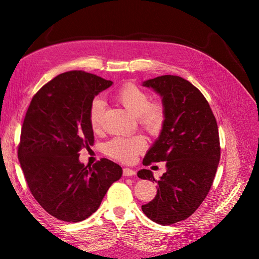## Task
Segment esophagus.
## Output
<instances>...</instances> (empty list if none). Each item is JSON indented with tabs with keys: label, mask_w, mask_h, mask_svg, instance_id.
I'll list each match as a JSON object with an SVG mask.
<instances>
[{
	"label": "esophagus",
	"mask_w": 259,
	"mask_h": 259,
	"mask_svg": "<svg viewBox=\"0 0 259 259\" xmlns=\"http://www.w3.org/2000/svg\"><path fill=\"white\" fill-rule=\"evenodd\" d=\"M136 173H135V170H133V169H131V168H127V167H125V168H123V175L124 176H134Z\"/></svg>",
	"instance_id": "esophagus-1"
}]
</instances>
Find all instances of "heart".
<instances>
[{"label":"heart","instance_id":"obj_1","mask_svg":"<svg viewBox=\"0 0 259 259\" xmlns=\"http://www.w3.org/2000/svg\"><path fill=\"white\" fill-rule=\"evenodd\" d=\"M115 99L133 115L137 116L138 124L150 134H159L165 123V107L160 100L149 101V94L133 83L124 84L116 91ZM105 112V101L94 99L89 110L90 124L94 131H98ZM147 143L143 136L114 137L105 146V152L111 158L123 163L134 161L136 155L143 152Z\"/></svg>","mask_w":259,"mask_h":259}]
</instances>
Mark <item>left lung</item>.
I'll list each match as a JSON object with an SVG mask.
<instances>
[{
	"instance_id": "1",
	"label": "left lung",
	"mask_w": 259,
	"mask_h": 259,
	"mask_svg": "<svg viewBox=\"0 0 259 259\" xmlns=\"http://www.w3.org/2000/svg\"><path fill=\"white\" fill-rule=\"evenodd\" d=\"M162 97L165 123L143 164L165 162L166 171L155 180L150 169L137 176L158 183L152 201L142 205L145 215L167 226L185 221L204 201L221 159L218 126L203 94L177 75H161L143 83Z\"/></svg>"
}]
</instances>
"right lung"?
<instances>
[{
	"instance_id": "add662e5",
	"label": "right lung",
	"mask_w": 259,
	"mask_h": 259,
	"mask_svg": "<svg viewBox=\"0 0 259 259\" xmlns=\"http://www.w3.org/2000/svg\"><path fill=\"white\" fill-rule=\"evenodd\" d=\"M111 81L85 71H68L37 91L22 123L18 159L29 189L49 214L77 223L95 213L122 167L101 159L93 166L79 151L94 144L89 110Z\"/></svg>"
}]
</instances>
